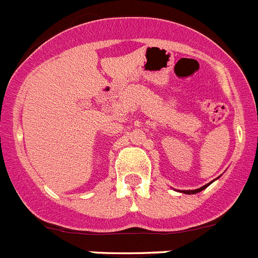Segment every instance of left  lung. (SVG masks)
<instances>
[{
	"instance_id": "1",
	"label": "left lung",
	"mask_w": 258,
	"mask_h": 258,
	"mask_svg": "<svg viewBox=\"0 0 258 258\" xmlns=\"http://www.w3.org/2000/svg\"><path fill=\"white\" fill-rule=\"evenodd\" d=\"M211 184H212V182H210V184L203 185V186L199 187V189H196V190H182V191H181V192H184V194H197V192L202 191V190H204V189H206V187H207V186H210Z\"/></svg>"
}]
</instances>
